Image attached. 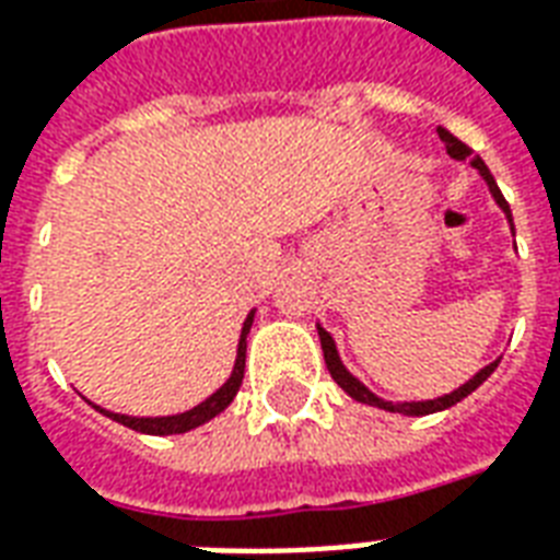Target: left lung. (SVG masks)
Returning <instances> with one entry per match:
<instances>
[{
	"label": "left lung",
	"mask_w": 560,
	"mask_h": 560,
	"mask_svg": "<svg viewBox=\"0 0 560 560\" xmlns=\"http://www.w3.org/2000/svg\"><path fill=\"white\" fill-rule=\"evenodd\" d=\"M436 136L445 142V151H448V156H454V160H463V163H469L475 172L480 175V180L487 184V189H490L492 201L499 205V210L504 213V219H508V225H511V234H513V217H511V205L504 201V196H501L499 184H495V177L490 175V168H487V163L480 160V156H475V153L466 148V144L459 142L457 136H451L445 127H436ZM317 335H320V347H323V359H326V368H329V374H332V380L338 385H341L347 395L353 397V400H359V404H368V407H376V409H385V412H400V416H430V412H442V409L454 407V404H459L463 397H469L475 388H478L487 376L499 368L501 359H495V362L483 364L478 374L471 376V380H466V383L459 385V388H454V392H448V395L442 397H433V400H383L380 395H374L368 385L362 383V380H355L347 368H343L341 355H338V347H335V338L326 329H323L320 323H317Z\"/></svg>",
	"instance_id": "8db88e82"
}]
</instances>
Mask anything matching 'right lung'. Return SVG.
Listing matches in <instances>:
<instances>
[{
    "mask_svg": "<svg viewBox=\"0 0 560 560\" xmlns=\"http://www.w3.org/2000/svg\"><path fill=\"white\" fill-rule=\"evenodd\" d=\"M252 320H255V308L248 312V317L243 320V329H240V341H237V359H234V371L228 376L225 383L219 385L217 392L210 397H205L198 407L186 409V412H177V416H124V412H112V409H103L97 404H91V407L103 412L112 421H118L124 428L139 430V433H148V436H175V433H189V430L201 428L207 424L210 418H217L219 412H225L231 407V400L237 397L240 385H243V371H246V335L252 329Z\"/></svg>",
    "mask_w": 560,
    "mask_h": 560,
    "instance_id": "1",
    "label": "right lung"
}]
</instances>
